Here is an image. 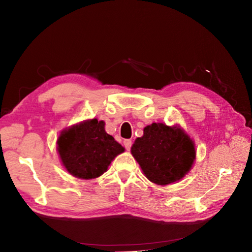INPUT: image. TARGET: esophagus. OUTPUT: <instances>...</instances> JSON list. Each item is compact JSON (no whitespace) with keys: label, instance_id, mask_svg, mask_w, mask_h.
<instances>
[{"label":"esophagus","instance_id":"34e87169","mask_svg":"<svg viewBox=\"0 0 252 252\" xmlns=\"http://www.w3.org/2000/svg\"><path fill=\"white\" fill-rule=\"evenodd\" d=\"M124 146H125V148H126V150H130V148H131V146H132V141L131 140H125L124 141Z\"/></svg>","mask_w":252,"mask_h":252}]
</instances>
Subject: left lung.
<instances>
[{
	"instance_id": "obj_1",
	"label": "left lung",
	"mask_w": 252,
	"mask_h": 252,
	"mask_svg": "<svg viewBox=\"0 0 252 252\" xmlns=\"http://www.w3.org/2000/svg\"><path fill=\"white\" fill-rule=\"evenodd\" d=\"M131 154L146 178L158 185L181 180L195 158L192 140L178 127L154 123L144 128V135L135 140Z\"/></svg>"
}]
</instances>
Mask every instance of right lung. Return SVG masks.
Segmentation results:
<instances>
[{"instance_id":"obj_1","label":"right lung","mask_w":252,"mask_h":252,"mask_svg":"<svg viewBox=\"0 0 252 252\" xmlns=\"http://www.w3.org/2000/svg\"><path fill=\"white\" fill-rule=\"evenodd\" d=\"M105 123L93 119L62 131L58 151L66 170L90 180L102 175L124 148L104 129Z\"/></svg>"}]
</instances>
